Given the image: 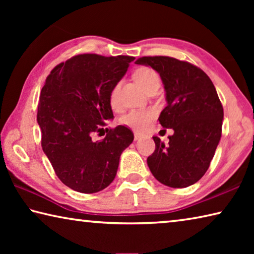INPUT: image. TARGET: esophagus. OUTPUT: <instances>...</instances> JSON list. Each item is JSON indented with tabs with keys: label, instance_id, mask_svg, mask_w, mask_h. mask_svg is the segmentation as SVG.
Segmentation results:
<instances>
[{
	"label": "esophagus",
	"instance_id": "esophagus-1",
	"mask_svg": "<svg viewBox=\"0 0 254 254\" xmlns=\"http://www.w3.org/2000/svg\"><path fill=\"white\" fill-rule=\"evenodd\" d=\"M141 137V134L140 133H137V132H134V140L136 141V140H139Z\"/></svg>",
	"mask_w": 254,
	"mask_h": 254
}]
</instances>
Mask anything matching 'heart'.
Returning <instances> with one entry per match:
<instances>
[{
    "instance_id": "heart-1",
    "label": "heart",
    "mask_w": 254,
    "mask_h": 254,
    "mask_svg": "<svg viewBox=\"0 0 254 254\" xmlns=\"http://www.w3.org/2000/svg\"><path fill=\"white\" fill-rule=\"evenodd\" d=\"M133 77H134V80L144 91L152 84L159 83L158 74L149 67H141L139 69H136L134 74H133ZM118 92L119 85L114 86L110 94V105L112 109H117L118 107ZM154 117H156V112L152 109L132 110L127 112V114H124L120 121L124 126L133 128V130L143 131L150 126Z\"/></svg>"
}]
</instances>
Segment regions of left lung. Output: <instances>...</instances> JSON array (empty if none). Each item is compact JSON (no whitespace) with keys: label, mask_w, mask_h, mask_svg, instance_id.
I'll return each instance as SVG.
<instances>
[{"label":"left lung","mask_w":254,"mask_h":254,"mask_svg":"<svg viewBox=\"0 0 254 254\" xmlns=\"http://www.w3.org/2000/svg\"><path fill=\"white\" fill-rule=\"evenodd\" d=\"M135 64L160 75L167 106L159 122L174 130L168 144L153 136L156 150L147 159L149 169L168 187L194 185L207 171L222 135L224 112L215 86L200 68L176 58L142 57Z\"/></svg>","instance_id":"obj_1"}]
</instances>
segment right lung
<instances>
[{
	"instance_id": "add662e5",
	"label": "right lung",
	"mask_w": 254,
	"mask_h": 254,
	"mask_svg": "<svg viewBox=\"0 0 254 254\" xmlns=\"http://www.w3.org/2000/svg\"><path fill=\"white\" fill-rule=\"evenodd\" d=\"M134 57L74 56L56 66L41 89L37 121L42 150L56 175L74 190L93 194L113 182L121 153L132 143L124 126L107 128L100 141L92 134L113 119L110 94Z\"/></svg>"
}]
</instances>
